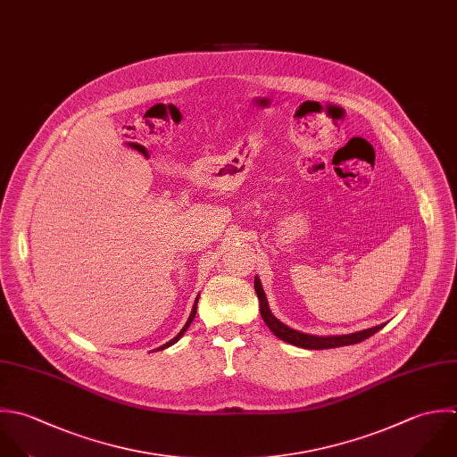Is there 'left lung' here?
I'll return each instance as SVG.
<instances>
[{
	"label": "left lung",
	"mask_w": 457,
	"mask_h": 457,
	"mask_svg": "<svg viewBox=\"0 0 457 457\" xmlns=\"http://www.w3.org/2000/svg\"><path fill=\"white\" fill-rule=\"evenodd\" d=\"M254 290H256V295H258V301H260V312H262V319L263 322L269 326V329L283 342L287 344H292L295 347H303V349H335V347H344V345H354V344H360L367 338H370L372 335H376L385 324L381 326H376V328H370V329H363V331H358V333H351V335H337V337H315V335H306V333H301V331H295L288 326H285L281 320H278L270 308H269V303H267V297H265V292L262 288V283L258 278H254Z\"/></svg>",
	"instance_id": "8db88e82"
}]
</instances>
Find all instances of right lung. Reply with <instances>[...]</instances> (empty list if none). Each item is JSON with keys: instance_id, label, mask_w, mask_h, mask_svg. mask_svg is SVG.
I'll use <instances>...</instances> for the list:
<instances>
[{"instance_id": "1", "label": "right lung", "mask_w": 457, "mask_h": 457, "mask_svg": "<svg viewBox=\"0 0 457 457\" xmlns=\"http://www.w3.org/2000/svg\"><path fill=\"white\" fill-rule=\"evenodd\" d=\"M197 301H199V297H197V299H195V303H194V308H192V313H190V317H188V320H187V324H185V326H183V329H181V331H179V333H178V335H176V337H174V338H172V340H170V342H167V344H165V345H162V347H160V349H167V347H170V345H172V344H176V342H178V340H179V338H181V337H183V333H185V331H187V329H188V326H190V324H192V320H194V317H195V312H197Z\"/></svg>"}]
</instances>
